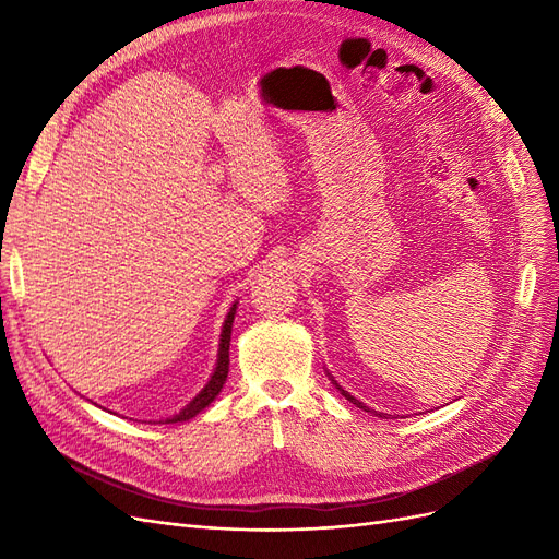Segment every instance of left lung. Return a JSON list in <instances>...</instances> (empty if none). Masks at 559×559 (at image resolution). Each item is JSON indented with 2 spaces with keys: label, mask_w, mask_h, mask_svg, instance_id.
Listing matches in <instances>:
<instances>
[{
  "label": "left lung",
  "mask_w": 559,
  "mask_h": 559,
  "mask_svg": "<svg viewBox=\"0 0 559 559\" xmlns=\"http://www.w3.org/2000/svg\"><path fill=\"white\" fill-rule=\"evenodd\" d=\"M333 384H335V389H341V394H343V396H345V399H347L349 403H354V405H357V408H361V411H366V413H373V415H380V417H386L384 413H378V411H370V408H368V405H364V403H361L359 399H354L352 394H347V392H345V389H343L341 384H337L335 380H333Z\"/></svg>",
  "instance_id": "1"
}]
</instances>
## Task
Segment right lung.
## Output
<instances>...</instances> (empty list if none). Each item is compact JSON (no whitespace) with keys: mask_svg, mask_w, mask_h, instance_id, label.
<instances>
[{"mask_svg":"<svg viewBox=\"0 0 559 559\" xmlns=\"http://www.w3.org/2000/svg\"><path fill=\"white\" fill-rule=\"evenodd\" d=\"M235 310H238V302H233V308L228 310V317H226V321H224V329H222V343H218L216 368H214V373H212L210 382H207L205 386H202V389H200V394H198L189 405H183V408H181L177 415L167 417V419H160V421H165V425H175V421H186V419L195 417L198 413L205 411L207 405L218 396V392H222V389H224L226 378H228V364H230V359H228V347H230V333H233Z\"/></svg>","mask_w":559,"mask_h":559,"instance_id":"obj_1","label":"right lung"}]
</instances>
